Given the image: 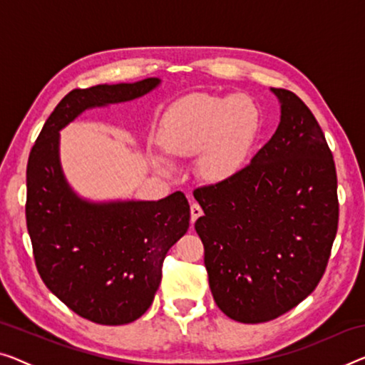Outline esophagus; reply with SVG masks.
<instances>
[{"label": "esophagus", "mask_w": 365, "mask_h": 365, "mask_svg": "<svg viewBox=\"0 0 365 365\" xmlns=\"http://www.w3.org/2000/svg\"><path fill=\"white\" fill-rule=\"evenodd\" d=\"M190 215H192V226H193V222L203 215V210H201V206L198 203H192V206H190Z\"/></svg>", "instance_id": "34e87169"}]
</instances>
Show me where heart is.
<instances>
[{"label":"heart","mask_w":365,"mask_h":365,"mask_svg":"<svg viewBox=\"0 0 365 365\" xmlns=\"http://www.w3.org/2000/svg\"><path fill=\"white\" fill-rule=\"evenodd\" d=\"M257 129L259 110L251 96L195 93L168 106L159 140L170 155L200 154V175L221 182L242 167Z\"/></svg>","instance_id":"1"}]
</instances>
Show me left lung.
I'll return each instance as SVG.
<instances>
[{"mask_svg": "<svg viewBox=\"0 0 365 365\" xmlns=\"http://www.w3.org/2000/svg\"><path fill=\"white\" fill-rule=\"evenodd\" d=\"M272 91L282 114L269 143L232 177L193 192L215 302L249 324L282 317L317 288L339 220L333 154L317 118L293 91Z\"/></svg>", "mask_w": 365, "mask_h": 365, "instance_id": "1", "label": "left lung"}]
</instances>
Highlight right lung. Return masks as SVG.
Returning a JSON list of instances; mask_svg holds the SVG:
<instances>
[{"label": "right lung", "instance_id": "right-lung-1", "mask_svg": "<svg viewBox=\"0 0 365 365\" xmlns=\"http://www.w3.org/2000/svg\"><path fill=\"white\" fill-rule=\"evenodd\" d=\"M159 83L145 78L72 90L27 160L26 222L37 272L58 300L98 324H128L148 312L168 249L190 226V205L182 192L159 201L81 200L62 173L58 130L85 110L130 101Z\"/></svg>", "mask_w": 365, "mask_h": 365}]
</instances>
